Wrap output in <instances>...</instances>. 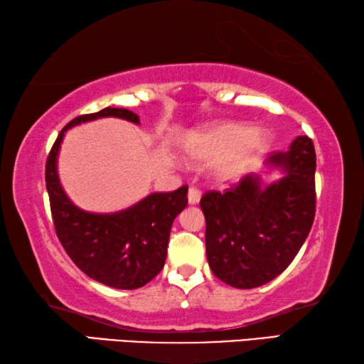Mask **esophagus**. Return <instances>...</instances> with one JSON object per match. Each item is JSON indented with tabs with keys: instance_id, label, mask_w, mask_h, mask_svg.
Segmentation results:
<instances>
[{
	"instance_id": "obj_1",
	"label": "esophagus",
	"mask_w": 364,
	"mask_h": 364,
	"mask_svg": "<svg viewBox=\"0 0 364 364\" xmlns=\"http://www.w3.org/2000/svg\"><path fill=\"white\" fill-rule=\"evenodd\" d=\"M201 198V192L196 187H192L188 190V203L190 205H198Z\"/></svg>"
}]
</instances>
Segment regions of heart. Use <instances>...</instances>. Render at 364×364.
<instances>
[{
    "mask_svg": "<svg viewBox=\"0 0 364 364\" xmlns=\"http://www.w3.org/2000/svg\"><path fill=\"white\" fill-rule=\"evenodd\" d=\"M269 142V134L262 129L222 123L193 132L186 142V153L193 161L215 163V172L222 181H232L257 163Z\"/></svg>",
    "mask_w": 364,
    "mask_h": 364,
    "instance_id": "b5f03b06",
    "label": "heart"
}]
</instances>
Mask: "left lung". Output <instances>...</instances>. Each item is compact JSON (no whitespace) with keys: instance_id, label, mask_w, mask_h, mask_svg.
I'll use <instances>...</instances> for the list:
<instances>
[{"instance_id":"8db88e82","label":"left lung","mask_w":364,"mask_h":364,"mask_svg":"<svg viewBox=\"0 0 364 364\" xmlns=\"http://www.w3.org/2000/svg\"><path fill=\"white\" fill-rule=\"evenodd\" d=\"M267 166L283 176L265 188L257 176H246L237 187L208 192L200 201L209 267L233 288H257L288 269L315 219L311 139L299 136L288 151L273 153Z\"/></svg>"}]
</instances>
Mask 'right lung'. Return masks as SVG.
I'll return each instance as SVG.
<instances>
[{"mask_svg": "<svg viewBox=\"0 0 364 364\" xmlns=\"http://www.w3.org/2000/svg\"><path fill=\"white\" fill-rule=\"evenodd\" d=\"M121 118L139 124L126 108L107 107L76 117L57 136L46 161V188L57 238L89 278L117 289H137L163 270L172 222L187 208L188 187L151 193L136 205L110 214H95L75 206L60 186L57 156L65 132L97 118Z\"/></svg>", "mask_w": 364, "mask_h": 364, "instance_id": "1", "label": "right lung"}]
</instances>
